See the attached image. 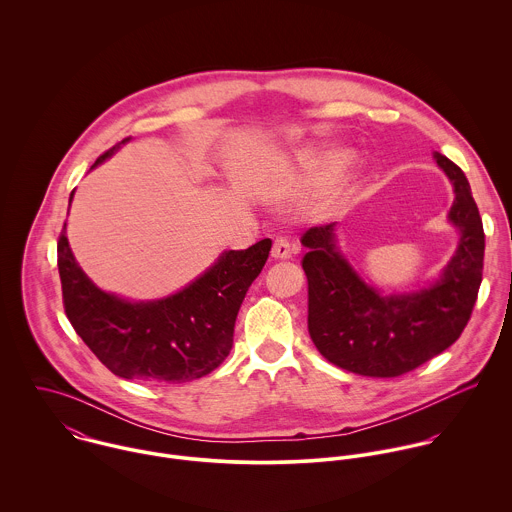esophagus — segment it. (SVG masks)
Wrapping results in <instances>:
<instances>
[{"mask_svg":"<svg viewBox=\"0 0 512 512\" xmlns=\"http://www.w3.org/2000/svg\"><path fill=\"white\" fill-rule=\"evenodd\" d=\"M292 254V244H290L284 236H280V238H276V240H274V246H272V258H276V260H288V258H292Z\"/></svg>","mask_w":512,"mask_h":512,"instance_id":"1","label":"esophagus"}]
</instances>
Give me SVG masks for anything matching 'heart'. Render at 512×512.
Returning a JSON list of instances; mask_svg holds the SVG:
<instances>
[{"instance_id":"heart-1","label":"heart","mask_w":512,"mask_h":512,"mask_svg":"<svg viewBox=\"0 0 512 512\" xmlns=\"http://www.w3.org/2000/svg\"><path fill=\"white\" fill-rule=\"evenodd\" d=\"M339 161H341V159H339V155H337V153H329V155L325 157L323 165H321L319 175H321V177H327V175H329V173L339 165Z\"/></svg>"}]
</instances>
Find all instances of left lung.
<instances>
[{
  "label": "left lung",
  "mask_w": 512,
  "mask_h": 512,
  "mask_svg": "<svg viewBox=\"0 0 512 512\" xmlns=\"http://www.w3.org/2000/svg\"><path fill=\"white\" fill-rule=\"evenodd\" d=\"M434 157L455 189L449 220L461 240L430 290L380 295L368 288L337 252L333 222L301 236L307 329L333 365L363 376H400L451 347L471 319L483 280V220L465 173L439 151Z\"/></svg>",
  "instance_id": "1"
}]
</instances>
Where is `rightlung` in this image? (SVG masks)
Masks as SVG:
<instances>
[{
	"label": "right lung",
	"instance_id": "add662e5",
	"mask_svg": "<svg viewBox=\"0 0 512 512\" xmlns=\"http://www.w3.org/2000/svg\"><path fill=\"white\" fill-rule=\"evenodd\" d=\"M126 142L128 138L104 151L92 167ZM65 228L67 222L57 242V266L65 313L74 331L110 372L151 384H181L207 376L228 357L238 309L272 248V240L264 238L246 250H228L183 292L130 303L98 290L84 276Z\"/></svg>",
	"mask_w": 512,
	"mask_h": 512
}]
</instances>
